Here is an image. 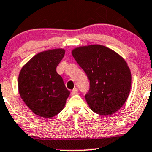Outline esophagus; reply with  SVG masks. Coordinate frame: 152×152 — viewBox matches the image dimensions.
Segmentation results:
<instances>
[{"instance_id": "1", "label": "esophagus", "mask_w": 152, "mask_h": 152, "mask_svg": "<svg viewBox=\"0 0 152 152\" xmlns=\"http://www.w3.org/2000/svg\"><path fill=\"white\" fill-rule=\"evenodd\" d=\"M77 93H78L77 88H74L71 91V95H72V96H74V95H76V94H77Z\"/></svg>"}]
</instances>
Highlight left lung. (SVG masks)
<instances>
[{
  "mask_svg": "<svg viewBox=\"0 0 152 152\" xmlns=\"http://www.w3.org/2000/svg\"><path fill=\"white\" fill-rule=\"evenodd\" d=\"M72 55L90 80L85 99L101 115H110L124 104L130 93L132 76L122 56L109 48L90 45L75 48Z\"/></svg>",
  "mask_w": 152,
  "mask_h": 152,
  "instance_id": "1",
  "label": "left lung"
}]
</instances>
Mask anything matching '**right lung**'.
<instances>
[{"mask_svg":"<svg viewBox=\"0 0 152 152\" xmlns=\"http://www.w3.org/2000/svg\"><path fill=\"white\" fill-rule=\"evenodd\" d=\"M65 50L50 49L34 56L24 65L18 77L21 99L37 115L53 117L65 107L70 91L56 73V67Z\"/></svg>","mask_w":152,"mask_h":152,"instance_id":"right-lung-1","label":"right lung"}]
</instances>
